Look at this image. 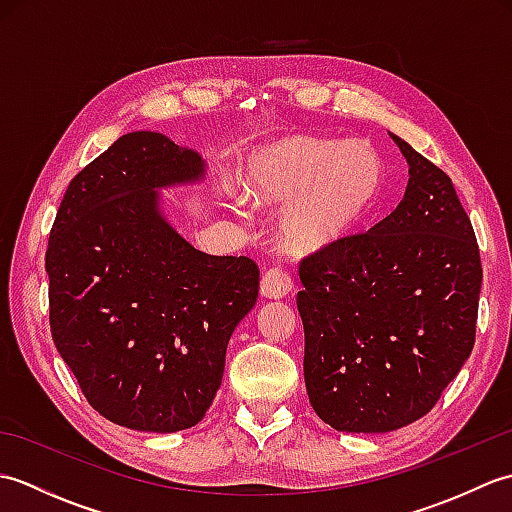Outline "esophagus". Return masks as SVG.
Listing matches in <instances>:
<instances>
[{
	"instance_id": "esophagus-1",
	"label": "esophagus",
	"mask_w": 512,
	"mask_h": 512,
	"mask_svg": "<svg viewBox=\"0 0 512 512\" xmlns=\"http://www.w3.org/2000/svg\"><path fill=\"white\" fill-rule=\"evenodd\" d=\"M295 288V281L281 268H270L262 277V295L268 299H281Z\"/></svg>"
}]
</instances>
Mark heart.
Masks as SVG:
<instances>
[{"label": "heart", "mask_w": 512, "mask_h": 512, "mask_svg": "<svg viewBox=\"0 0 512 512\" xmlns=\"http://www.w3.org/2000/svg\"><path fill=\"white\" fill-rule=\"evenodd\" d=\"M385 160L367 143L286 136L246 160V193L257 202H287L281 237L299 253L354 235L385 191Z\"/></svg>", "instance_id": "heart-1"}]
</instances>
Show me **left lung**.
<instances>
[{
  "label": "left lung",
  "mask_w": 512,
  "mask_h": 512,
  "mask_svg": "<svg viewBox=\"0 0 512 512\" xmlns=\"http://www.w3.org/2000/svg\"><path fill=\"white\" fill-rule=\"evenodd\" d=\"M405 198L369 231L299 264L312 409L336 431L385 433L422 418L475 345L482 259L451 178L391 134Z\"/></svg>",
  "instance_id": "left-lung-1"
}]
</instances>
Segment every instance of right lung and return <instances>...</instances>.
<instances>
[{
  "label": "right lung",
  "instance_id": "right-lung-1",
  "mask_svg": "<svg viewBox=\"0 0 512 512\" xmlns=\"http://www.w3.org/2000/svg\"><path fill=\"white\" fill-rule=\"evenodd\" d=\"M202 176L198 151L132 132L76 173L54 217L52 341L90 405L127 429L173 433L204 418L259 295L253 259L206 255L160 213L156 189Z\"/></svg>",
  "mask_w": 512,
  "mask_h": 512
}]
</instances>
